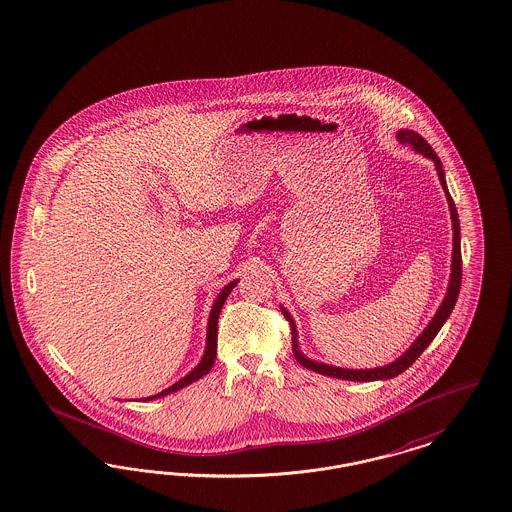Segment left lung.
<instances>
[{
  "instance_id": "obj_1",
  "label": "left lung",
  "mask_w": 512,
  "mask_h": 512,
  "mask_svg": "<svg viewBox=\"0 0 512 512\" xmlns=\"http://www.w3.org/2000/svg\"><path fill=\"white\" fill-rule=\"evenodd\" d=\"M397 140L406 145H412L418 153H422L425 157L435 162V168H437V174L441 179L442 189L446 193V200H448V206H450V215H452V229H454V251H452V276H450V285H448V293L442 300L441 308L439 312L435 314V318L431 319V323L425 327L422 335L418 336V340L406 350L405 355H401L395 363H389L386 367H380V369H371V371H348V369H338V367H329V365H323V363H314L310 359H306L299 350V340H297V325L295 321L291 319V316L285 312L282 308V314L285 319L289 321L291 325V340H293V355L295 359L299 361L302 367H306L308 371L318 372V374H327V376H333V378H342V380H353V382H372V380H388L393 376H399L401 372H405L420 355L423 350L433 342V338L437 336V333L441 331L444 321L450 318L454 306H456V300H458L459 287H461V246H459V219L458 210L454 206V200L448 193V187H446V179H444V170H442V162L437 153L433 151V147L423 140L422 136L414 130H399L397 132Z\"/></svg>"
}]
</instances>
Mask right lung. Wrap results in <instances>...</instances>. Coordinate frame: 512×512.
<instances>
[{"label": "right lung", "instance_id": "obj_1", "mask_svg": "<svg viewBox=\"0 0 512 512\" xmlns=\"http://www.w3.org/2000/svg\"><path fill=\"white\" fill-rule=\"evenodd\" d=\"M238 283L230 282L221 293H219V297L215 299V304H213L212 314H210V321H208V340H206V352H204V357H202V361L196 365V369L193 372H189L185 378H181L179 382H176L174 386H170L168 389H164V391H160L157 395H153V397H147L145 401H151V399H157V397H164V395H168V393H174L177 389L185 388V386H189V384H193L196 380H200L204 374H208L210 369L213 367V363H215V355H217V319H219V314H221V308H223V304H225V300L229 297L230 291L234 289V285Z\"/></svg>", "mask_w": 512, "mask_h": 512}]
</instances>
